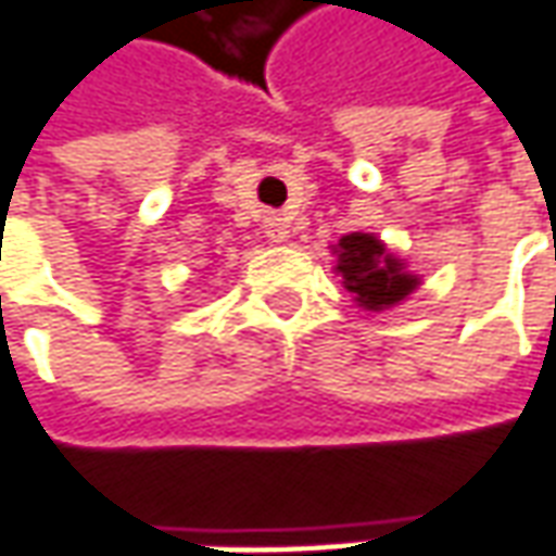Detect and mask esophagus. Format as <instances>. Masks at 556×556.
<instances>
[{"mask_svg":"<svg viewBox=\"0 0 556 556\" xmlns=\"http://www.w3.org/2000/svg\"><path fill=\"white\" fill-rule=\"evenodd\" d=\"M264 233L270 242H286L289 240V224L279 215H270V218H264Z\"/></svg>","mask_w":556,"mask_h":556,"instance_id":"34e87169","label":"esophagus"}]
</instances>
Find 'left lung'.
<instances>
[{
    "mask_svg": "<svg viewBox=\"0 0 556 556\" xmlns=\"http://www.w3.org/2000/svg\"><path fill=\"white\" fill-rule=\"evenodd\" d=\"M336 255V277L341 286L354 295L356 307L381 314L388 307H396L400 301L421 286V277L412 274L406 261L393 255L388 242L375 233H348L338 245H332Z\"/></svg>",
    "mask_w": 556,
    "mask_h": 556,
    "instance_id": "8db88e82",
    "label": "left lung"
}]
</instances>
